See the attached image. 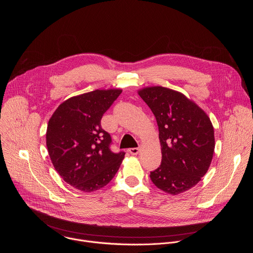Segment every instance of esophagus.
Masks as SVG:
<instances>
[{
    "label": "esophagus",
    "mask_w": 253,
    "mask_h": 253,
    "mask_svg": "<svg viewBox=\"0 0 253 253\" xmlns=\"http://www.w3.org/2000/svg\"><path fill=\"white\" fill-rule=\"evenodd\" d=\"M128 151H129V153L132 154V155H137V154L139 153L140 149H139V148H130Z\"/></svg>",
    "instance_id": "obj_1"
}]
</instances>
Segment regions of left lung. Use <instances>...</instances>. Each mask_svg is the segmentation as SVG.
<instances>
[{"instance_id":"8db88e82","label":"left lung","mask_w":253,"mask_h":253,"mask_svg":"<svg viewBox=\"0 0 253 253\" xmlns=\"http://www.w3.org/2000/svg\"><path fill=\"white\" fill-rule=\"evenodd\" d=\"M139 96L153 112L161 144L160 166L150 173L154 185L177 195L195 186L206 174L214 153V129L207 114L182 93L146 87Z\"/></svg>"}]
</instances>
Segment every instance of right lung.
Masks as SVG:
<instances>
[{"label":"right lung","mask_w":253,"mask_h":253,"mask_svg":"<svg viewBox=\"0 0 253 253\" xmlns=\"http://www.w3.org/2000/svg\"><path fill=\"white\" fill-rule=\"evenodd\" d=\"M121 93L95 90L71 97L49 120L46 144L51 161L64 181L80 191L106 186L124 159L123 151H111V136L101 127L102 116Z\"/></svg>","instance_id":"1"}]
</instances>
